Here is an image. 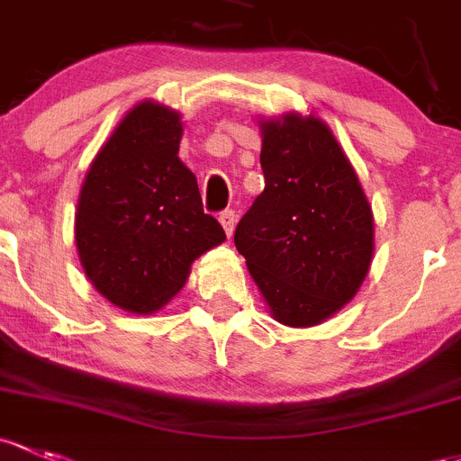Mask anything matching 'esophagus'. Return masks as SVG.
<instances>
[{
    "instance_id": "34e87169",
    "label": "esophagus",
    "mask_w": 461,
    "mask_h": 461,
    "mask_svg": "<svg viewBox=\"0 0 461 461\" xmlns=\"http://www.w3.org/2000/svg\"><path fill=\"white\" fill-rule=\"evenodd\" d=\"M218 221H221L222 230H225L227 236L234 234V227H236V214L231 210H225L221 212V216H218Z\"/></svg>"
}]
</instances>
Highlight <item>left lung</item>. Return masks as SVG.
Listing matches in <instances>:
<instances>
[{
  "instance_id": "8db88e82",
  "label": "left lung",
  "mask_w": 461,
  "mask_h": 461,
  "mask_svg": "<svg viewBox=\"0 0 461 461\" xmlns=\"http://www.w3.org/2000/svg\"><path fill=\"white\" fill-rule=\"evenodd\" d=\"M265 190L236 249L285 327H316L356 298L373 260V212L356 169L316 114L260 119Z\"/></svg>"
}]
</instances>
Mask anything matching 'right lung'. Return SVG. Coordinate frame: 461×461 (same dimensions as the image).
Masks as SVG:
<instances>
[{
  "instance_id": "add662e5",
  "label": "right lung",
  "mask_w": 461,
  "mask_h": 461,
  "mask_svg": "<svg viewBox=\"0 0 461 461\" xmlns=\"http://www.w3.org/2000/svg\"><path fill=\"white\" fill-rule=\"evenodd\" d=\"M181 137L178 110L137 104L92 158L77 203L81 267L108 303L137 316L166 307L194 260L225 240L178 158Z\"/></svg>"
}]
</instances>
